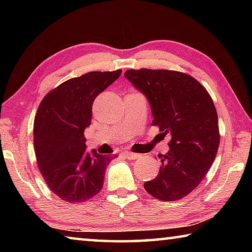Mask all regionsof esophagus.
I'll return each instance as SVG.
<instances>
[{
	"label": "esophagus",
	"mask_w": 252,
	"mask_h": 252,
	"mask_svg": "<svg viewBox=\"0 0 252 252\" xmlns=\"http://www.w3.org/2000/svg\"><path fill=\"white\" fill-rule=\"evenodd\" d=\"M125 157L129 160H136V159H139V158H140V155H136V153L126 151V152H125Z\"/></svg>",
	"instance_id": "obj_1"
}]
</instances>
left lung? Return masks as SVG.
<instances>
[{
    "instance_id": "8db88e82",
    "label": "left lung",
    "mask_w": 252,
    "mask_h": 252,
    "mask_svg": "<svg viewBox=\"0 0 252 252\" xmlns=\"http://www.w3.org/2000/svg\"><path fill=\"white\" fill-rule=\"evenodd\" d=\"M126 78L150 103L152 126L171 135L159 174L144 183L161 201L187 197L206 177L220 143L218 114L206 88L193 76L172 70H127Z\"/></svg>"
}]
</instances>
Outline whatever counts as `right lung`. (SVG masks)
I'll return each mask as SVG.
<instances>
[{
	"instance_id": "obj_1",
	"label": "right lung",
	"mask_w": 252,
	"mask_h": 252,
	"mask_svg": "<svg viewBox=\"0 0 252 252\" xmlns=\"http://www.w3.org/2000/svg\"><path fill=\"white\" fill-rule=\"evenodd\" d=\"M122 70L89 72L58 85L41 101L34 119V151L40 172L52 192L70 203L85 202L103 187L109 156L85 151L95 97Z\"/></svg>"
}]
</instances>
